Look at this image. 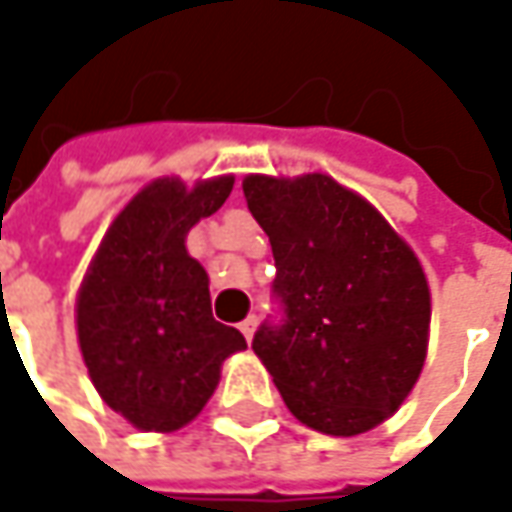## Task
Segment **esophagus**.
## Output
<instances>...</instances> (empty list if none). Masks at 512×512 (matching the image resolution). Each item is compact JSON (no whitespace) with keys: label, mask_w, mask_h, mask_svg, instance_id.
Returning a JSON list of instances; mask_svg holds the SVG:
<instances>
[{"label":"esophagus","mask_w":512,"mask_h":512,"mask_svg":"<svg viewBox=\"0 0 512 512\" xmlns=\"http://www.w3.org/2000/svg\"><path fill=\"white\" fill-rule=\"evenodd\" d=\"M239 330H242V336L250 342V339H253V330H256V316H247L245 322L239 325Z\"/></svg>","instance_id":"obj_1"}]
</instances>
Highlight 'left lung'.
Returning a JSON list of instances; mask_svg holds the SVG:
<instances>
[{
  "mask_svg": "<svg viewBox=\"0 0 512 512\" xmlns=\"http://www.w3.org/2000/svg\"><path fill=\"white\" fill-rule=\"evenodd\" d=\"M276 259L282 322L253 336L287 410L359 436L399 410L427 356L430 287L416 253L359 193L325 173L245 176Z\"/></svg>",
  "mask_w": 512,
  "mask_h": 512,
  "instance_id": "left-lung-1",
  "label": "left lung"
}]
</instances>
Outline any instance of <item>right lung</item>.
<instances>
[{
  "label": "right lung",
  "mask_w": 512,
  "mask_h": 512,
  "mask_svg": "<svg viewBox=\"0 0 512 512\" xmlns=\"http://www.w3.org/2000/svg\"><path fill=\"white\" fill-rule=\"evenodd\" d=\"M233 176L187 187L156 179L113 219L76 296V330L90 382L133 427L170 433L213 396L222 362L245 336L210 313L207 273L187 230L213 216Z\"/></svg>",
  "instance_id": "right-lung-1"
}]
</instances>
